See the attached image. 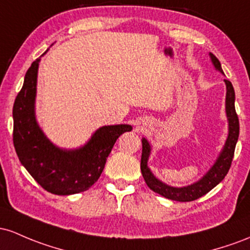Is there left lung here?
Segmentation results:
<instances>
[{
	"label": "left lung",
	"mask_w": 250,
	"mask_h": 250,
	"mask_svg": "<svg viewBox=\"0 0 250 250\" xmlns=\"http://www.w3.org/2000/svg\"><path fill=\"white\" fill-rule=\"evenodd\" d=\"M212 62L216 69L222 72L220 61L214 54L210 53ZM227 85V98H226V108H227V117L229 120V136L227 139L226 145L221 153L218 159L216 161L214 167L209 170V172L204 176L201 181L192 186L184 187V188H172L167 186L158 181L155 176L152 175L150 169L147 167V158L150 155V145H148L146 139H143V151H142V159H140V170H142L143 177L145 179V183L150 188L152 191H155L165 198H169L172 201L178 202H191L202 197L203 195L208 193L212 188H215L223 181L226 175L228 173L230 165L234 158L235 146L240 134V123H238V117L236 111H235V92L231 83L229 80H224Z\"/></svg>",
	"instance_id": "8db88e82"
}]
</instances>
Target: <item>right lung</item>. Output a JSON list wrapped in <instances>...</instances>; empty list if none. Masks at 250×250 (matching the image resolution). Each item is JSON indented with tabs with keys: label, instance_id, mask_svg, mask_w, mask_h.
Instances as JSON below:
<instances>
[{
	"label": "right lung",
	"instance_id": "add662e5",
	"mask_svg": "<svg viewBox=\"0 0 250 250\" xmlns=\"http://www.w3.org/2000/svg\"><path fill=\"white\" fill-rule=\"evenodd\" d=\"M39 59L24 75L23 86L13 107V142L21 164L48 192L73 195L88 190L102 175L106 159L120 134L131 131L130 125L100 127L83 147L63 151L55 147L42 133L35 120Z\"/></svg>",
	"mask_w": 250,
	"mask_h": 250
}]
</instances>
